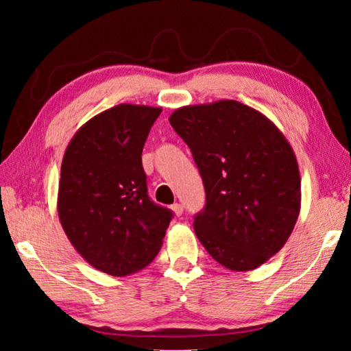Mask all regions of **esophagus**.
Returning a JSON list of instances; mask_svg holds the SVG:
<instances>
[{
	"label": "esophagus",
	"mask_w": 351,
	"mask_h": 351,
	"mask_svg": "<svg viewBox=\"0 0 351 351\" xmlns=\"http://www.w3.org/2000/svg\"><path fill=\"white\" fill-rule=\"evenodd\" d=\"M171 210L175 212L176 217H181L182 212H184V207H182V204H180V203H175L173 206H171Z\"/></svg>",
	"instance_id": "1"
}]
</instances>
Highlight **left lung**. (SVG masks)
I'll use <instances>...</instances> for the list:
<instances>
[{"instance_id":"1","label":"left lung","mask_w":351,"mask_h":351,"mask_svg":"<svg viewBox=\"0 0 351 351\" xmlns=\"http://www.w3.org/2000/svg\"><path fill=\"white\" fill-rule=\"evenodd\" d=\"M170 123L203 178L198 240L226 268H258L283 247L299 217L293 148L268 117L235 100L184 106Z\"/></svg>"}]
</instances>
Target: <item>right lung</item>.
<instances>
[{
    "label": "right lung",
    "instance_id": "add662e5",
    "mask_svg": "<svg viewBox=\"0 0 351 351\" xmlns=\"http://www.w3.org/2000/svg\"><path fill=\"white\" fill-rule=\"evenodd\" d=\"M161 108L117 105L88 121L64 152L58 218L88 263L133 274L161 249L173 212L148 197L142 148Z\"/></svg>",
    "mask_w": 351,
    "mask_h": 351
}]
</instances>
